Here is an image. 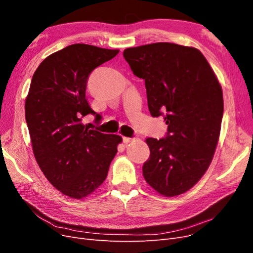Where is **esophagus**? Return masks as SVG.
I'll return each mask as SVG.
<instances>
[{"label":"esophagus","mask_w":253,"mask_h":253,"mask_svg":"<svg viewBox=\"0 0 253 253\" xmlns=\"http://www.w3.org/2000/svg\"><path fill=\"white\" fill-rule=\"evenodd\" d=\"M134 141V138H129V137H124V142L125 143H129Z\"/></svg>","instance_id":"34e87169"}]
</instances>
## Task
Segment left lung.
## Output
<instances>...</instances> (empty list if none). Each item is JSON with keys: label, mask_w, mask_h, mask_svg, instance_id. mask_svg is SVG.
Instances as JSON below:
<instances>
[{"label": "left lung", "mask_w": 253, "mask_h": 253, "mask_svg": "<svg viewBox=\"0 0 253 253\" xmlns=\"http://www.w3.org/2000/svg\"><path fill=\"white\" fill-rule=\"evenodd\" d=\"M142 78L153 117L165 114L166 138H147L150 158L143 177L166 197L187 192L212 162L224 113L223 89L208 61L195 47L159 42L125 49Z\"/></svg>", "instance_id": "8db88e82"}]
</instances>
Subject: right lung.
<instances>
[{
  "instance_id": "right-lung-1",
  "label": "right lung",
  "mask_w": 253,
  "mask_h": 253,
  "mask_svg": "<svg viewBox=\"0 0 253 253\" xmlns=\"http://www.w3.org/2000/svg\"><path fill=\"white\" fill-rule=\"evenodd\" d=\"M119 49L73 44L38 66L25 100L33 152L45 177L61 193L82 200L102 185L122 142L119 135L89 129L82 118L96 113L85 98L89 74ZM96 115V120H100Z\"/></svg>"
}]
</instances>
